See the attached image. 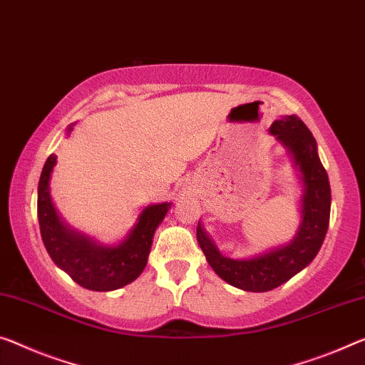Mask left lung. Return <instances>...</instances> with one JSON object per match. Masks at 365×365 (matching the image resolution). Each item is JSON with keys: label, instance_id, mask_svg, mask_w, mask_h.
I'll return each instance as SVG.
<instances>
[{"label": "left lung", "instance_id": "8db88e82", "mask_svg": "<svg viewBox=\"0 0 365 365\" xmlns=\"http://www.w3.org/2000/svg\"><path fill=\"white\" fill-rule=\"evenodd\" d=\"M269 133L287 150L300 179V223L295 237L287 245L253 257L232 259L218 251L197 223V241L207 262L218 277L246 292H267L305 269L318 255L329 225L331 189L312 132L297 115H285L274 120Z\"/></svg>", "mask_w": 365, "mask_h": 365}]
</instances>
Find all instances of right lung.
<instances>
[{
    "instance_id": "add662e5",
    "label": "right lung",
    "mask_w": 365,
    "mask_h": 365,
    "mask_svg": "<svg viewBox=\"0 0 365 365\" xmlns=\"http://www.w3.org/2000/svg\"><path fill=\"white\" fill-rule=\"evenodd\" d=\"M73 124L66 130L70 135ZM57 156L50 155L43 165L37 190V217L43 246L60 269L96 292H110L135 280L147 266L155 230L163 222L171 202L147 205L127 237L115 245H103L63 222L50 194V179Z\"/></svg>"
}]
</instances>
